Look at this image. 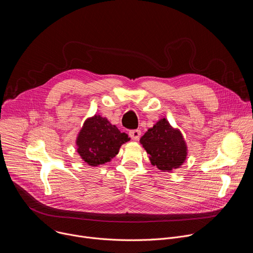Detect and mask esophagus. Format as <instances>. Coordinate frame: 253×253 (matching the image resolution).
I'll use <instances>...</instances> for the list:
<instances>
[{
    "label": "esophagus",
    "instance_id": "1",
    "mask_svg": "<svg viewBox=\"0 0 253 253\" xmlns=\"http://www.w3.org/2000/svg\"><path fill=\"white\" fill-rule=\"evenodd\" d=\"M129 136L131 139L137 141L140 139V136H141V131L140 130H131L129 132Z\"/></svg>",
    "mask_w": 253,
    "mask_h": 253
}]
</instances>
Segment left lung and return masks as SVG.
Returning a JSON list of instances; mask_svg holds the SVG:
<instances>
[{
  "instance_id": "8db88e82",
  "label": "left lung",
  "mask_w": 253,
  "mask_h": 253,
  "mask_svg": "<svg viewBox=\"0 0 253 253\" xmlns=\"http://www.w3.org/2000/svg\"><path fill=\"white\" fill-rule=\"evenodd\" d=\"M140 142L150 154L151 163L160 170L176 169L186 159V144L181 133L173 129L165 118L144 134Z\"/></svg>"
}]
</instances>
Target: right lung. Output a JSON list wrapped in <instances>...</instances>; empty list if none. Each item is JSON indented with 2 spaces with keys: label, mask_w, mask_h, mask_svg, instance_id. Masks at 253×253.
<instances>
[{
  "label": "right lung",
  "mask_w": 253,
  "mask_h": 253,
  "mask_svg": "<svg viewBox=\"0 0 253 253\" xmlns=\"http://www.w3.org/2000/svg\"><path fill=\"white\" fill-rule=\"evenodd\" d=\"M129 140L126 133H121L106 118L95 115L86 120L79 133L77 151L89 165L98 166L115 157L122 144Z\"/></svg>",
  "instance_id": "obj_1"
}]
</instances>
